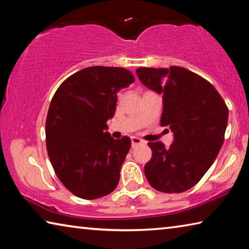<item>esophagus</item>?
I'll return each mask as SVG.
<instances>
[{"mask_svg":"<svg viewBox=\"0 0 249 249\" xmlns=\"http://www.w3.org/2000/svg\"><path fill=\"white\" fill-rule=\"evenodd\" d=\"M130 142H132V147H133V148H135V147L138 146V145L142 144V141L140 140V138H138V137H135V136H133L132 138H130Z\"/></svg>","mask_w":249,"mask_h":249,"instance_id":"34e87169","label":"esophagus"}]
</instances>
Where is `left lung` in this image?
I'll return each mask as SVG.
<instances>
[{
	"label": "left lung",
	"instance_id": "left-lung-1",
	"mask_svg": "<svg viewBox=\"0 0 249 249\" xmlns=\"http://www.w3.org/2000/svg\"><path fill=\"white\" fill-rule=\"evenodd\" d=\"M140 81L161 95V126L174 142H148L153 157L144 171L149 184L165 193H180L199 182L216 159L224 141L229 109L212 84L181 67L138 68Z\"/></svg>",
	"mask_w": 249,
	"mask_h": 249
}]
</instances>
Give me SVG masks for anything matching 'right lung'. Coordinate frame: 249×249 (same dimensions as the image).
<instances>
[{"instance_id":"1","label":"right lung","mask_w":249,"mask_h":249,"mask_svg":"<svg viewBox=\"0 0 249 249\" xmlns=\"http://www.w3.org/2000/svg\"><path fill=\"white\" fill-rule=\"evenodd\" d=\"M133 82L124 68L89 67L65 80L50 102L46 121L50 162L62 184L81 199L107 196L119 183L130 140L111 137L107 122L114 116L117 92Z\"/></svg>"}]
</instances>
